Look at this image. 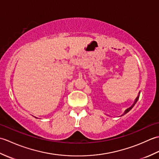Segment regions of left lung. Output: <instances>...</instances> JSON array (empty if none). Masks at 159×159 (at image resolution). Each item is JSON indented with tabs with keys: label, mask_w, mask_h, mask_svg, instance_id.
<instances>
[{
	"label": "left lung",
	"mask_w": 159,
	"mask_h": 159,
	"mask_svg": "<svg viewBox=\"0 0 159 159\" xmlns=\"http://www.w3.org/2000/svg\"><path fill=\"white\" fill-rule=\"evenodd\" d=\"M139 95L137 97V98L135 99V100H134V103H133V105H132L130 107L128 108V109H127L126 111H124V114H126V113H127L128 112V111H130V110H131L132 108H133V107L134 106V104H136V102H137V100H138V99H139Z\"/></svg>",
	"instance_id": "obj_1"
}]
</instances>
